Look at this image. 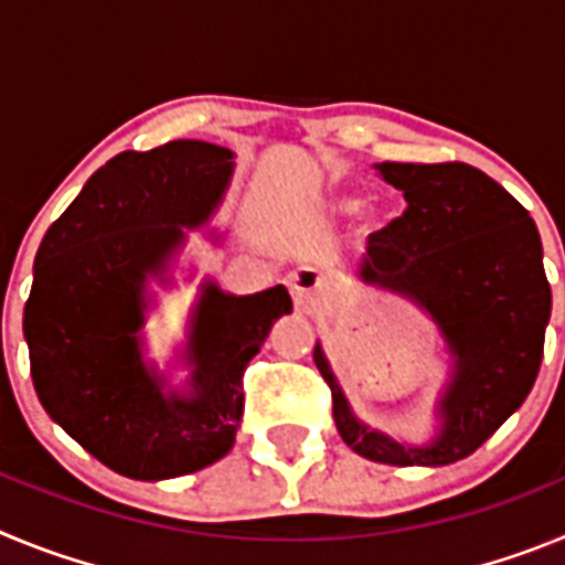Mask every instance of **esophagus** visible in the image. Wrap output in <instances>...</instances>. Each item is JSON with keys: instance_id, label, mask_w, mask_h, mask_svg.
Instances as JSON below:
<instances>
[{"instance_id": "obj_1", "label": "esophagus", "mask_w": 565, "mask_h": 565, "mask_svg": "<svg viewBox=\"0 0 565 565\" xmlns=\"http://www.w3.org/2000/svg\"><path fill=\"white\" fill-rule=\"evenodd\" d=\"M288 288H291V297L297 302V308L308 311V308H317L322 299H326V277L322 271L311 266H302L291 274L288 279Z\"/></svg>"}]
</instances>
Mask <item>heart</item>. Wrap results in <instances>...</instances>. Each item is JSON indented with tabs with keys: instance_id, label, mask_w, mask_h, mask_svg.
I'll return each mask as SVG.
<instances>
[{
	"instance_id": "heart-1",
	"label": "heart",
	"mask_w": 565,
	"mask_h": 565,
	"mask_svg": "<svg viewBox=\"0 0 565 565\" xmlns=\"http://www.w3.org/2000/svg\"><path fill=\"white\" fill-rule=\"evenodd\" d=\"M356 198H331V201L326 203V209L331 214H339V217H342V214H351V212H356ZM364 221L367 223H373V212L371 209H364Z\"/></svg>"
}]
</instances>
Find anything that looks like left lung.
Listing matches in <instances>:
<instances>
[{
  "label": "left lung",
  "instance_id": "1",
  "mask_svg": "<svg viewBox=\"0 0 565 565\" xmlns=\"http://www.w3.org/2000/svg\"><path fill=\"white\" fill-rule=\"evenodd\" d=\"M407 209L367 237L359 282L411 299L436 322L450 379L436 404V436L407 444L356 418L322 344L313 362L331 384L342 441L379 463L444 467L487 441L529 396L543 359L552 288L526 209L467 163H376Z\"/></svg>",
  "mask_w": 565,
  "mask_h": 565
}]
</instances>
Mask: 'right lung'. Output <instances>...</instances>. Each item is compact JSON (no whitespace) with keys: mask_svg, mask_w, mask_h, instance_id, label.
<instances>
[{"mask_svg":"<svg viewBox=\"0 0 565 565\" xmlns=\"http://www.w3.org/2000/svg\"><path fill=\"white\" fill-rule=\"evenodd\" d=\"M234 174V152L169 141L104 163L44 234L24 306L30 376L47 416L89 456L135 481H163L221 461L243 418V371L279 317L286 286L237 297L203 279L172 387L143 353L149 282L186 234L206 228Z\"/></svg>","mask_w":565,"mask_h":565,"instance_id":"1","label":"right lung"}]
</instances>
